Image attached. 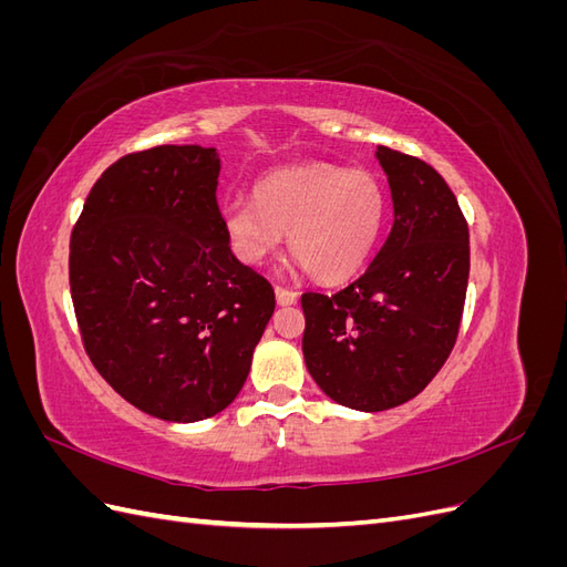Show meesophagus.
<instances>
[{
  "instance_id": "obj_1",
  "label": "esophagus",
  "mask_w": 567,
  "mask_h": 567,
  "mask_svg": "<svg viewBox=\"0 0 567 567\" xmlns=\"http://www.w3.org/2000/svg\"><path fill=\"white\" fill-rule=\"evenodd\" d=\"M274 293H277V302H279L281 307H290V305L298 302V293H296V290H288V288L277 286V290H274Z\"/></svg>"
}]
</instances>
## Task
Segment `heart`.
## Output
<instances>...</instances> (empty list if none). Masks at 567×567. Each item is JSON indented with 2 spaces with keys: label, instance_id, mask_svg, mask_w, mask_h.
<instances>
[{
  "label": "heart",
  "instance_id": "obj_1",
  "mask_svg": "<svg viewBox=\"0 0 567 567\" xmlns=\"http://www.w3.org/2000/svg\"><path fill=\"white\" fill-rule=\"evenodd\" d=\"M238 260L262 265L288 234V248L315 279L340 284L367 265L385 221V192L364 169L312 163L277 169L255 184L252 203L225 210Z\"/></svg>",
  "mask_w": 567,
  "mask_h": 567
}]
</instances>
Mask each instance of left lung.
<instances>
[{
	"mask_svg": "<svg viewBox=\"0 0 567 567\" xmlns=\"http://www.w3.org/2000/svg\"><path fill=\"white\" fill-rule=\"evenodd\" d=\"M375 158L394 210L383 248L336 296H302L307 371L333 402L369 414L414 400L447 362L471 269L468 225L447 182L388 146Z\"/></svg>",
	"mask_w": 567,
	"mask_h": 567,
	"instance_id": "1",
	"label": "left lung"
}]
</instances>
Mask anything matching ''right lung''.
<instances>
[{
    "label": "right lung",
    "mask_w": 567,
    "mask_h": 567,
    "mask_svg": "<svg viewBox=\"0 0 567 567\" xmlns=\"http://www.w3.org/2000/svg\"><path fill=\"white\" fill-rule=\"evenodd\" d=\"M215 148L156 146L113 163L71 238L84 350L148 416L196 423L241 392L274 290L229 248Z\"/></svg>",
    "instance_id": "add662e5"
}]
</instances>
